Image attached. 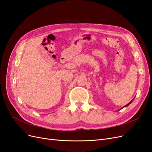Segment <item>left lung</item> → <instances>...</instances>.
<instances>
[{
    "label": "left lung",
    "instance_id": "8db88e82",
    "mask_svg": "<svg viewBox=\"0 0 152 152\" xmlns=\"http://www.w3.org/2000/svg\"><path fill=\"white\" fill-rule=\"evenodd\" d=\"M133 100H134V99H132V100L131 101V102H129V103H128L127 104H126V106H124V107H127V106H128V105H129V104H131V103L132 102V101H133ZM124 107H123V108H124Z\"/></svg>",
    "mask_w": 152,
    "mask_h": 152
}]
</instances>
